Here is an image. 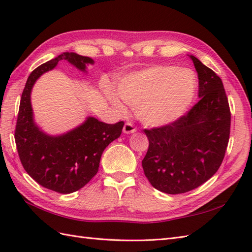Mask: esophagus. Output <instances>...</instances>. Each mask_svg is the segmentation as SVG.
<instances>
[{
	"label": "esophagus",
	"instance_id": "esophagus-1",
	"mask_svg": "<svg viewBox=\"0 0 252 252\" xmlns=\"http://www.w3.org/2000/svg\"><path fill=\"white\" fill-rule=\"evenodd\" d=\"M134 132H136V127L134 126L131 122H126V125L124 126V133L131 134Z\"/></svg>",
	"mask_w": 252,
	"mask_h": 252
}]
</instances>
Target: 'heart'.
<instances>
[{
    "label": "heart",
    "instance_id": "1",
    "mask_svg": "<svg viewBox=\"0 0 252 252\" xmlns=\"http://www.w3.org/2000/svg\"><path fill=\"white\" fill-rule=\"evenodd\" d=\"M195 76L189 69L154 66L127 75L118 85L119 94L136 108L139 119L148 126H165L183 115L195 91ZM114 106L124 110L118 94L107 90Z\"/></svg>",
    "mask_w": 252,
    "mask_h": 252
}]
</instances>
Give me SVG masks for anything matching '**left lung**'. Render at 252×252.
<instances>
[{
	"mask_svg": "<svg viewBox=\"0 0 252 252\" xmlns=\"http://www.w3.org/2000/svg\"><path fill=\"white\" fill-rule=\"evenodd\" d=\"M198 77V101L171 124L145 128L149 147L142 161L157 190L180 194L218 171L230 138L231 112L223 84L213 69L190 56Z\"/></svg>",
	"mask_w": 252,
	"mask_h": 252,
	"instance_id": "1",
	"label": "left lung"
}]
</instances>
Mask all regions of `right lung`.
I'll return each instance as SVG.
<instances>
[{
	"label": "right lung",
	"instance_id": "1",
	"mask_svg": "<svg viewBox=\"0 0 252 252\" xmlns=\"http://www.w3.org/2000/svg\"><path fill=\"white\" fill-rule=\"evenodd\" d=\"M61 60H67L81 71H85L87 63H93L89 57L63 52L34 69L22 91L15 142L23 168L38 185L68 194L95 176L104 149L120 136L125 122L108 125L89 117L84 125L61 136H48L39 131L33 121L31 89L40 75Z\"/></svg>",
	"mask_w": 252,
	"mask_h": 252
}]
</instances>
